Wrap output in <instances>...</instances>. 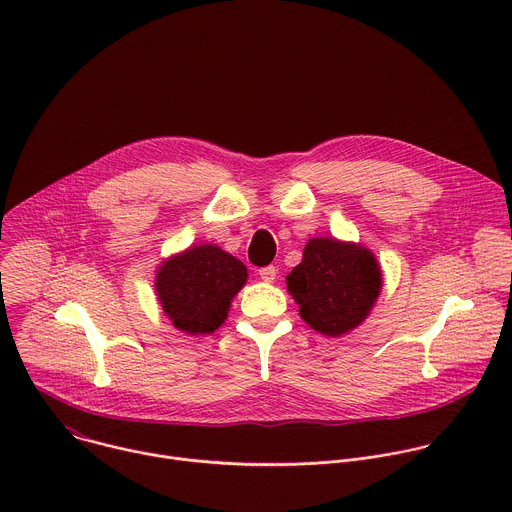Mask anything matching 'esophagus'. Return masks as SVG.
Segmentation results:
<instances>
[{
	"label": "esophagus",
	"instance_id": "obj_1",
	"mask_svg": "<svg viewBox=\"0 0 512 512\" xmlns=\"http://www.w3.org/2000/svg\"><path fill=\"white\" fill-rule=\"evenodd\" d=\"M275 275H277V269H275L273 265H267V267H261V269H259V277H261L263 281H267V283H271V281L275 279Z\"/></svg>",
	"mask_w": 512,
	"mask_h": 512
}]
</instances>
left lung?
Instances as JSON below:
<instances>
[{"mask_svg": "<svg viewBox=\"0 0 512 512\" xmlns=\"http://www.w3.org/2000/svg\"><path fill=\"white\" fill-rule=\"evenodd\" d=\"M285 283L302 320L332 338L360 326L383 287L379 261L367 247L332 237L310 239Z\"/></svg>", "mask_w": 512, "mask_h": 512, "instance_id": "left-lung-1", "label": "left lung"}]
</instances>
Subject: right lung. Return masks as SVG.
Returning <instances> with one entry per match:
<instances>
[{
	"instance_id": "add662e5",
	"label": "right lung",
	"mask_w": 512,
	"mask_h": 512,
	"mask_svg": "<svg viewBox=\"0 0 512 512\" xmlns=\"http://www.w3.org/2000/svg\"><path fill=\"white\" fill-rule=\"evenodd\" d=\"M247 283V267L216 245H196L166 259L156 273L164 314L186 334H212Z\"/></svg>"
}]
</instances>
